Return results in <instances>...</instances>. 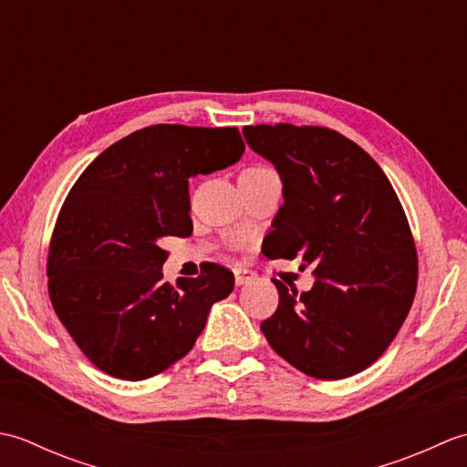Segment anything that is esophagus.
Listing matches in <instances>:
<instances>
[{
	"mask_svg": "<svg viewBox=\"0 0 467 467\" xmlns=\"http://www.w3.org/2000/svg\"><path fill=\"white\" fill-rule=\"evenodd\" d=\"M254 273L249 269H234V283L236 286H243V285H249L254 281Z\"/></svg>",
	"mask_w": 467,
	"mask_h": 467,
	"instance_id": "1",
	"label": "esophagus"
}]
</instances>
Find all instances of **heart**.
I'll return each mask as SVG.
<instances>
[{
  "instance_id": "obj_1",
  "label": "heart",
  "mask_w": 467,
  "mask_h": 467,
  "mask_svg": "<svg viewBox=\"0 0 467 467\" xmlns=\"http://www.w3.org/2000/svg\"><path fill=\"white\" fill-rule=\"evenodd\" d=\"M253 172H259V171H266V168H251Z\"/></svg>"
}]
</instances>
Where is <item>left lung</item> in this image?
I'll use <instances>...</instances> for the list:
<instances>
[{
    "mask_svg": "<svg viewBox=\"0 0 467 467\" xmlns=\"http://www.w3.org/2000/svg\"><path fill=\"white\" fill-rule=\"evenodd\" d=\"M244 140L283 182L266 236L269 259L315 266L311 291L279 281L261 323L273 349L317 379H345L389 347L418 286V254L400 198L373 158L319 126H244Z\"/></svg>",
    "mask_w": 467,
    "mask_h": 467,
    "instance_id": "left-lung-1",
    "label": "left lung"
}]
</instances>
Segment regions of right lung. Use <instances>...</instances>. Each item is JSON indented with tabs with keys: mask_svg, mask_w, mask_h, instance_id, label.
I'll list each match as a JSON object with an SVG mask.
<instances>
[{
	"mask_svg": "<svg viewBox=\"0 0 467 467\" xmlns=\"http://www.w3.org/2000/svg\"><path fill=\"white\" fill-rule=\"evenodd\" d=\"M236 128L156 124L96 158L59 211L47 256L54 311L98 369L142 381L192 349L234 276L208 263L162 281L164 236H191L188 178L241 161Z\"/></svg>",
	"mask_w": 467,
	"mask_h": 467,
	"instance_id": "obj_1",
	"label": "right lung"
}]
</instances>
